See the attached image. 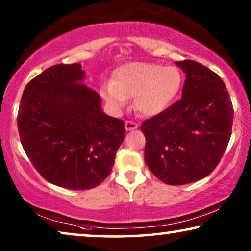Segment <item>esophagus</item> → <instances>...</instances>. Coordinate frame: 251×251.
<instances>
[{
	"instance_id": "obj_1",
	"label": "esophagus",
	"mask_w": 251,
	"mask_h": 251,
	"mask_svg": "<svg viewBox=\"0 0 251 251\" xmlns=\"http://www.w3.org/2000/svg\"><path fill=\"white\" fill-rule=\"evenodd\" d=\"M137 127H138V125L136 124V123L130 122V121H126L125 122V128H126V130H134V129H136Z\"/></svg>"
}]
</instances>
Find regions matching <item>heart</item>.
I'll return each mask as SVG.
<instances>
[{
	"label": "heart",
	"mask_w": 251,
	"mask_h": 251,
	"mask_svg": "<svg viewBox=\"0 0 251 251\" xmlns=\"http://www.w3.org/2000/svg\"><path fill=\"white\" fill-rule=\"evenodd\" d=\"M180 85L177 67L134 62L115 71L111 85L101 90V96L115 109H122L126 99L135 98L134 107L138 113L153 116L169 106Z\"/></svg>",
	"instance_id": "obj_1"
}]
</instances>
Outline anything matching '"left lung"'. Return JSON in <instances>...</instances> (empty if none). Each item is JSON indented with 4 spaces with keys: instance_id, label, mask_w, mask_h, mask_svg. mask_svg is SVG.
Listing matches in <instances>:
<instances>
[{
    "instance_id": "obj_1",
    "label": "left lung",
    "mask_w": 251,
    "mask_h": 251,
    "mask_svg": "<svg viewBox=\"0 0 251 251\" xmlns=\"http://www.w3.org/2000/svg\"><path fill=\"white\" fill-rule=\"evenodd\" d=\"M176 64L186 74L181 99L141 126L149 169L173 186L197 181L215 169L233 123V106L222 78L192 59Z\"/></svg>"
}]
</instances>
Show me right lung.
<instances>
[{
	"instance_id": "add662e5",
	"label": "right lung",
	"mask_w": 251,
	"mask_h": 251,
	"mask_svg": "<svg viewBox=\"0 0 251 251\" xmlns=\"http://www.w3.org/2000/svg\"><path fill=\"white\" fill-rule=\"evenodd\" d=\"M80 63L48 67L25 85L18 111L25 152L50 184L95 188L108 177L125 137V123L101 109Z\"/></svg>"
}]
</instances>
